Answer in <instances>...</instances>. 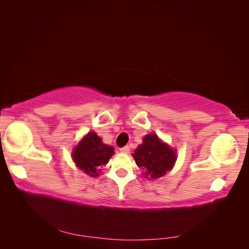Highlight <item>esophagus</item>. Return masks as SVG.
Listing matches in <instances>:
<instances>
[{
	"instance_id": "34e87169",
	"label": "esophagus",
	"mask_w": 249,
	"mask_h": 249,
	"mask_svg": "<svg viewBox=\"0 0 249 249\" xmlns=\"http://www.w3.org/2000/svg\"><path fill=\"white\" fill-rule=\"evenodd\" d=\"M120 152L124 153V154H129L130 153V147L129 146H124L120 148Z\"/></svg>"
}]
</instances>
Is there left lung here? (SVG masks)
<instances>
[{
	"label": "left lung",
	"mask_w": 249,
	"mask_h": 249,
	"mask_svg": "<svg viewBox=\"0 0 249 249\" xmlns=\"http://www.w3.org/2000/svg\"><path fill=\"white\" fill-rule=\"evenodd\" d=\"M133 157L143 176L156 179L166 175L177 161L176 150L160 140L156 134H148L135 150Z\"/></svg>",
	"instance_id": "left-lung-1"
}]
</instances>
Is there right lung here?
<instances>
[{
  "label": "right lung",
  "mask_w": 249,
  "mask_h": 249,
  "mask_svg": "<svg viewBox=\"0 0 249 249\" xmlns=\"http://www.w3.org/2000/svg\"><path fill=\"white\" fill-rule=\"evenodd\" d=\"M113 155L114 147L105 144L96 133L89 132L73 148L72 160L80 170L95 178Z\"/></svg>",
  "instance_id": "obj_1"
}]
</instances>
